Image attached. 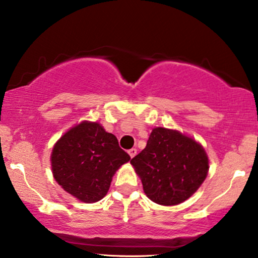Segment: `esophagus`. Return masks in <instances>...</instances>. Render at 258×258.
Returning a JSON list of instances; mask_svg holds the SVG:
<instances>
[{"mask_svg":"<svg viewBox=\"0 0 258 258\" xmlns=\"http://www.w3.org/2000/svg\"><path fill=\"white\" fill-rule=\"evenodd\" d=\"M128 154H130V157H131V158L136 157V154H137V149H131V150H128Z\"/></svg>","mask_w":258,"mask_h":258,"instance_id":"1","label":"esophagus"}]
</instances>
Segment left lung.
I'll list each match as a JSON object with an SVG mask.
<instances>
[{"instance_id":"left-lung-1","label":"left lung","mask_w":258,"mask_h":258,"mask_svg":"<svg viewBox=\"0 0 258 258\" xmlns=\"http://www.w3.org/2000/svg\"><path fill=\"white\" fill-rule=\"evenodd\" d=\"M145 195L159 205L186 201L201 187L209 172L204 147L177 130L156 127L146 147L131 160Z\"/></svg>"}]
</instances>
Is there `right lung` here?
Returning <instances> with one entry per match:
<instances>
[{
    "instance_id": "add662e5",
    "label": "right lung",
    "mask_w": 258,
    "mask_h": 258,
    "mask_svg": "<svg viewBox=\"0 0 258 258\" xmlns=\"http://www.w3.org/2000/svg\"><path fill=\"white\" fill-rule=\"evenodd\" d=\"M130 159L114 135L106 132L99 122L87 120L68 130L50 154L54 179L84 203L104 198L116 170Z\"/></svg>"
}]
</instances>
